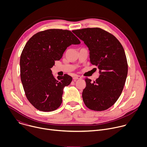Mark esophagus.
<instances>
[{"instance_id": "34e87169", "label": "esophagus", "mask_w": 147, "mask_h": 147, "mask_svg": "<svg viewBox=\"0 0 147 147\" xmlns=\"http://www.w3.org/2000/svg\"><path fill=\"white\" fill-rule=\"evenodd\" d=\"M81 77L80 76H77V75H75L73 77V79L74 80V81L77 80H79V79H81Z\"/></svg>"}]
</instances>
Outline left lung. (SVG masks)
<instances>
[{"instance_id":"left-lung-1","label":"left lung","mask_w":147,"mask_h":147,"mask_svg":"<svg viewBox=\"0 0 147 147\" xmlns=\"http://www.w3.org/2000/svg\"><path fill=\"white\" fill-rule=\"evenodd\" d=\"M73 32L88 48L90 61L98 67L100 74L94 81L86 78L83 101L91 110H107L120 96L126 80L128 65L124 50L114 35L101 28H83Z\"/></svg>"}]
</instances>
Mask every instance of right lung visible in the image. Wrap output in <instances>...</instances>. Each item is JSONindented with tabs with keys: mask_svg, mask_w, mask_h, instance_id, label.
<instances>
[{
	"mask_svg": "<svg viewBox=\"0 0 147 147\" xmlns=\"http://www.w3.org/2000/svg\"><path fill=\"white\" fill-rule=\"evenodd\" d=\"M80 44L70 31L60 29L39 32L28 40L20 57V76L26 95L36 109L51 112L60 106L63 89L72 77L66 74L56 79L51 69L67 47Z\"/></svg>",
	"mask_w": 147,
	"mask_h": 147,
	"instance_id": "add662e5",
	"label": "right lung"
}]
</instances>
